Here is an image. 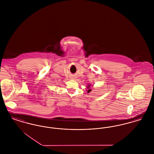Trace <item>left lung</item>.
Listing matches in <instances>:
<instances>
[{"instance_id":"8db88e82","label":"left lung","mask_w":154,"mask_h":154,"mask_svg":"<svg viewBox=\"0 0 154 154\" xmlns=\"http://www.w3.org/2000/svg\"><path fill=\"white\" fill-rule=\"evenodd\" d=\"M91 84H88L87 86V93H90L91 91Z\"/></svg>"}]
</instances>
